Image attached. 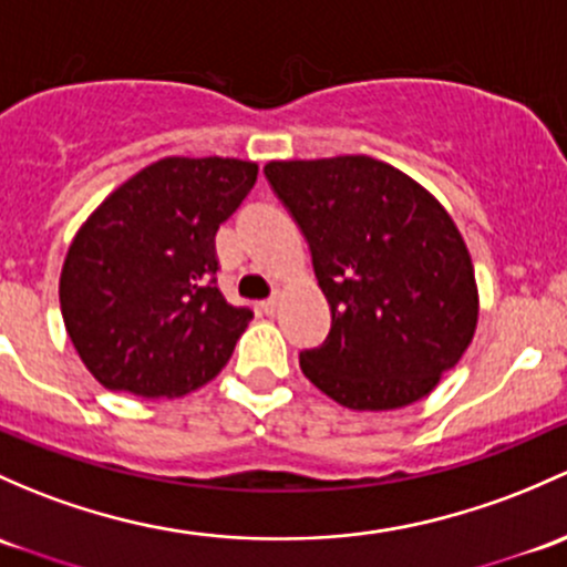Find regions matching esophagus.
<instances>
[{"mask_svg":"<svg viewBox=\"0 0 567 567\" xmlns=\"http://www.w3.org/2000/svg\"><path fill=\"white\" fill-rule=\"evenodd\" d=\"M277 307H279V296H277V293H274L271 299L260 301V309H264L266 315H274V312H277Z\"/></svg>","mask_w":567,"mask_h":567,"instance_id":"34e87169","label":"esophagus"}]
</instances>
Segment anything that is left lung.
Returning a JSON list of instances; mask_svg holds the SVG:
<instances>
[{"mask_svg": "<svg viewBox=\"0 0 567 567\" xmlns=\"http://www.w3.org/2000/svg\"><path fill=\"white\" fill-rule=\"evenodd\" d=\"M299 223L331 309L301 372L350 410L424 399L470 348L478 285L467 244L432 193L363 154L264 168Z\"/></svg>", "mask_w": 567, "mask_h": 567, "instance_id": "8db88e82", "label": "left lung"}]
</instances>
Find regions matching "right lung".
<instances>
[{"label":"right lung","mask_w":567,"mask_h":567,"mask_svg":"<svg viewBox=\"0 0 567 567\" xmlns=\"http://www.w3.org/2000/svg\"><path fill=\"white\" fill-rule=\"evenodd\" d=\"M258 165L165 157L116 187L81 225L59 277L64 329L100 385L184 396L217 378L252 312L217 288L214 236Z\"/></svg>","instance_id":"obj_1"}]
</instances>
